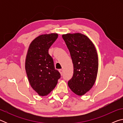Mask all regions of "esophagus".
<instances>
[{
  "label": "esophagus",
  "instance_id": "obj_1",
  "mask_svg": "<svg viewBox=\"0 0 123 123\" xmlns=\"http://www.w3.org/2000/svg\"><path fill=\"white\" fill-rule=\"evenodd\" d=\"M59 72H60V73L61 74V75H62V74H63V70H62V69H59Z\"/></svg>",
  "mask_w": 123,
  "mask_h": 123
}]
</instances>
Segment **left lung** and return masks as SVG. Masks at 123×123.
I'll return each mask as SVG.
<instances>
[{"instance_id":"left-lung-1","label":"left lung","mask_w":123,"mask_h":123,"mask_svg":"<svg viewBox=\"0 0 123 123\" xmlns=\"http://www.w3.org/2000/svg\"><path fill=\"white\" fill-rule=\"evenodd\" d=\"M69 49L74 66L72 78L68 85L78 95L86 94L93 86L98 70V56L94 45L81 33L62 35Z\"/></svg>"}]
</instances>
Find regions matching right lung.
Segmentation results:
<instances>
[{
  "instance_id": "add662e5",
  "label": "right lung",
  "mask_w": 123,
  "mask_h": 123,
  "mask_svg": "<svg viewBox=\"0 0 123 123\" xmlns=\"http://www.w3.org/2000/svg\"><path fill=\"white\" fill-rule=\"evenodd\" d=\"M57 37L56 33L39 35L31 42L27 52L25 64L27 76L32 89L40 96L49 94L61 76L48 53Z\"/></svg>"
}]
</instances>
